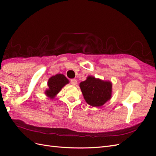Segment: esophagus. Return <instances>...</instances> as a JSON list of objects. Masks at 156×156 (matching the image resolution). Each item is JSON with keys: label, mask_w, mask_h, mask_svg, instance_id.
Returning <instances> with one entry per match:
<instances>
[{"label": "esophagus", "mask_w": 156, "mask_h": 156, "mask_svg": "<svg viewBox=\"0 0 156 156\" xmlns=\"http://www.w3.org/2000/svg\"><path fill=\"white\" fill-rule=\"evenodd\" d=\"M70 83H71V84H72V85H76V84H77V80H75V79H72L70 81Z\"/></svg>", "instance_id": "obj_1"}]
</instances>
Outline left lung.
<instances>
[{
  "label": "left lung",
  "mask_w": 156,
  "mask_h": 156,
  "mask_svg": "<svg viewBox=\"0 0 156 156\" xmlns=\"http://www.w3.org/2000/svg\"><path fill=\"white\" fill-rule=\"evenodd\" d=\"M84 100L92 107H101L112 95V83L92 76H88L79 84Z\"/></svg>",
  "instance_id": "1"
}]
</instances>
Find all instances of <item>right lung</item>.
<instances>
[{
	"instance_id": "right-lung-1",
	"label": "right lung",
	"mask_w": 156,
	"mask_h": 156,
	"mask_svg": "<svg viewBox=\"0 0 156 156\" xmlns=\"http://www.w3.org/2000/svg\"><path fill=\"white\" fill-rule=\"evenodd\" d=\"M69 83L68 79L62 74H56L49 78L48 85L49 88L46 90L45 94L51 99H53L64 87Z\"/></svg>"
}]
</instances>
